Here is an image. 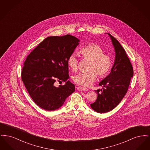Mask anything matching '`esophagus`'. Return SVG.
Segmentation results:
<instances>
[{
    "instance_id": "1",
    "label": "esophagus",
    "mask_w": 150,
    "mask_h": 150,
    "mask_svg": "<svg viewBox=\"0 0 150 150\" xmlns=\"http://www.w3.org/2000/svg\"><path fill=\"white\" fill-rule=\"evenodd\" d=\"M77 89L79 91H87L88 90V89L84 87H81V86H78L77 88Z\"/></svg>"
}]
</instances>
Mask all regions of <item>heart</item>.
Listing matches in <instances>:
<instances>
[{
  "label": "heart",
  "instance_id": "b5f03b06",
  "mask_svg": "<svg viewBox=\"0 0 150 150\" xmlns=\"http://www.w3.org/2000/svg\"><path fill=\"white\" fill-rule=\"evenodd\" d=\"M80 53L84 58L91 61L90 71L80 72L73 77L74 81L79 85L84 87L92 86L97 78V74L100 77H104L110 71L112 64L111 56L104 53V50L97 44L92 43L83 47ZM69 67L75 71L78 66L79 59L75 53H71L67 58Z\"/></svg>",
  "mask_w": 150,
  "mask_h": 150
}]
</instances>
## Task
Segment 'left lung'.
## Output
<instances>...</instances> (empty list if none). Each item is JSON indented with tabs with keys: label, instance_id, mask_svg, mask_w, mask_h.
Listing matches in <instances>:
<instances>
[{
	"label": "left lung",
	"instance_id": "obj_1",
	"mask_svg": "<svg viewBox=\"0 0 150 150\" xmlns=\"http://www.w3.org/2000/svg\"><path fill=\"white\" fill-rule=\"evenodd\" d=\"M107 34L114 46L115 58L111 72L99 83L102 89L95 91L98 94L97 99L91 104L93 110L98 113L111 111L119 104L127 92L133 76V69L125 50L114 36Z\"/></svg>",
	"mask_w": 150,
	"mask_h": 150
}]
</instances>
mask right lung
<instances>
[{"label":"right lung","instance_id":"1","mask_svg":"<svg viewBox=\"0 0 150 150\" xmlns=\"http://www.w3.org/2000/svg\"><path fill=\"white\" fill-rule=\"evenodd\" d=\"M80 40L70 35L45 38L26 58L21 78L29 95L36 104L47 111L61 107L75 91L69 80L67 63ZM66 82L64 86H54L56 81Z\"/></svg>","mask_w":150,"mask_h":150}]
</instances>
